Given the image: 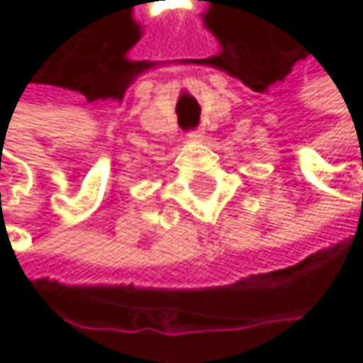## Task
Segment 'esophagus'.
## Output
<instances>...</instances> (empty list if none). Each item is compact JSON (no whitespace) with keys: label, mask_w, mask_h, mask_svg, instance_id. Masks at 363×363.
Wrapping results in <instances>:
<instances>
[{"label":"esophagus","mask_w":363,"mask_h":363,"mask_svg":"<svg viewBox=\"0 0 363 363\" xmlns=\"http://www.w3.org/2000/svg\"><path fill=\"white\" fill-rule=\"evenodd\" d=\"M189 140H191V143H201V140H203V132H199V130L189 132Z\"/></svg>","instance_id":"esophagus-1"}]
</instances>
